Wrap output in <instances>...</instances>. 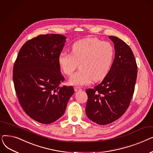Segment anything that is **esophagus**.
Returning a JSON list of instances; mask_svg holds the SVG:
<instances>
[{"label":"esophagus","mask_w":153,"mask_h":153,"mask_svg":"<svg viewBox=\"0 0 153 153\" xmlns=\"http://www.w3.org/2000/svg\"><path fill=\"white\" fill-rule=\"evenodd\" d=\"M82 90V89L81 87H74V91H76V92H79V91H81Z\"/></svg>","instance_id":"esophagus-1"}]
</instances>
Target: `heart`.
Wrapping results in <instances>:
<instances>
[{"mask_svg":"<svg viewBox=\"0 0 153 153\" xmlns=\"http://www.w3.org/2000/svg\"><path fill=\"white\" fill-rule=\"evenodd\" d=\"M114 58L113 46L97 38L79 40L72 46L71 53L61 51L58 58L64 74L71 76L79 63L80 69L71 77L69 82L76 86L85 85L92 81L97 82L105 78Z\"/></svg>","mask_w":153,"mask_h":153,"instance_id":"1","label":"heart"}]
</instances>
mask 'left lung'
I'll list each match as a JSON object with an SVG mask.
<instances>
[{"label":"left lung","mask_w":153,"mask_h":153,"mask_svg":"<svg viewBox=\"0 0 153 153\" xmlns=\"http://www.w3.org/2000/svg\"><path fill=\"white\" fill-rule=\"evenodd\" d=\"M115 44L112 66L102 82L86 90L85 113L91 120L105 125L121 117L129 107L134 91L138 67L130 46L118 37L109 36Z\"/></svg>","instance_id":"8db88e82"}]
</instances>
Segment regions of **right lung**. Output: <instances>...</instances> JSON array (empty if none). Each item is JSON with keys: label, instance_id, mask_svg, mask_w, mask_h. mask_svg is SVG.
<instances>
[{"label": "right lung", "instance_id": "add662e5", "mask_svg": "<svg viewBox=\"0 0 153 153\" xmlns=\"http://www.w3.org/2000/svg\"><path fill=\"white\" fill-rule=\"evenodd\" d=\"M66 37L59 34L39 35L25 43L13 68V81L19 102L31 118L50 124L64 114L74 92L64 82L58 58Z\"/></svg>", "mask_w": 153, "mask_h": 153}]
</instances>
